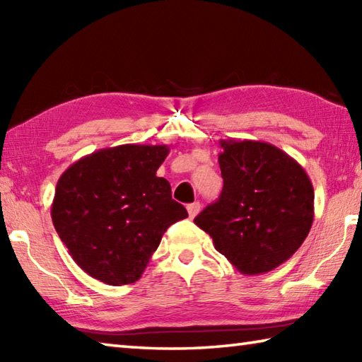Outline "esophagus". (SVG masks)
I'll use <instances>...</instances> for the list:
<instances>
[{"mask_svg": "<svg viewBox=\"0 0 362 362\" xmlns=\"http://www.w3.org/2000/svg\"><path fill=\"white\" fill-rule=\"evenodd\" d=\"M187 211H188V216L189 218H194L196 216H198V212L201 211V204L199 203H192L187 206Z\"/></svg>", "mask_w": 362, "mask_h": 362, "instance_id": "1", "label": "esophagus"}]
</instances>
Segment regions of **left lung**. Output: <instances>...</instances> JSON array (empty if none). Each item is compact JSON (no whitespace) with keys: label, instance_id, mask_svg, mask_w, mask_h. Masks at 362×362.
<instances>
[{"label":"left lung","instance_id":"obj_1","mask_svg":"<svg viewBox=\"0 0 362 362\" xmlns=\"http://www.w3.org/2000/svg\"><path fill=\"white\" fill-rule=\"evenodd\" d=\"M220 146L222 194L194 223L243 274L272 272L308 236L313 185L296 159L272 144L230 139Z\"/></svg>","mask_w":362,"mask_h":362}]
</instances>
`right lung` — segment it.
Segmentation results:
<instances>
[{"instance_id": "1", "label": "right lung", "mask_w": 362, "mask_h": 362, "mask_svg": "<svg viewBox=\"0 0 362 362\" xmlns=\"http://www.w3.org/2000/svg\"><path fill=\"white\" fill-rule=\"evenodd\" d=\"M168 155V145H118L83 156L60 175L54 228L89 276L110 286L136 283L164 231L188 217L156 175Z\"/></svg>"}]
</instances>
